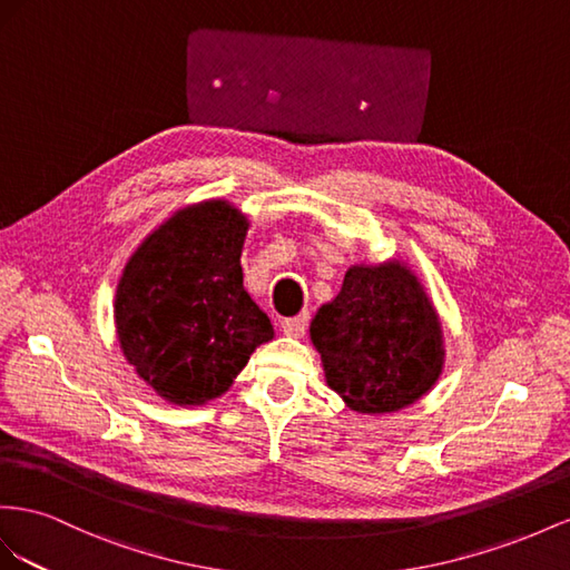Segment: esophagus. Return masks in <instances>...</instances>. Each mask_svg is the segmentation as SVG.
<instances>
[{
    "mask_svg": "<svg viewBox=\"0 0 570 570\" xmlns=\"http://www.w3.org/2000/svg\"><path fill=\"white\" fill-rule=\"evenodd\" d=\"M305 327H307V315H298V317H286L282 320V330L286 336H294V338H301L305 334Z\"/></svg>",
    "mask_w": 570,
    "mask_h": 570,
    "instance_id": "1",
    "label": "esophagus"
}]
</instances>
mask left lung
<instances>
[{
	"mask_svg": "<svg viewBox=\"0 0 570 570\" xmlns=\"http://www.w3.org/2000/svg\"><path fill=\"white\" fill-rule=\"evenodd\" d=\"M324 382L351 411L386 415L432 392L444 372V324L405 259L351 265L311 322Z\"/></svg>",
	"mask_w": 570,
	"mask_h": 570,
	"instance_id": "obj_1",
	"label": "left lung"
}]
</instances>
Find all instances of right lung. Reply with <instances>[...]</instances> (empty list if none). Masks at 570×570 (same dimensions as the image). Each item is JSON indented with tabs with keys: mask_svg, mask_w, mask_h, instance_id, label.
<instances>
[{
	"mask_svg": "<svg viewBox=\"0 0 570 570\" xmlns=\"http://www.w3.org/2000/svg\"><path fill=\"white\" fill-rule=\"evenodd\" d=\"M246 213L224 200L178 207L126 259L114 327L126 363L171 405L229 392L257 346L274 338L267 313L243 286Z\"/></svg>",
	"mask_w": 570,
	"mask_h": 570,
	"instance_id": "add662e5",
	"label": "right lung"
}]
</instances>
